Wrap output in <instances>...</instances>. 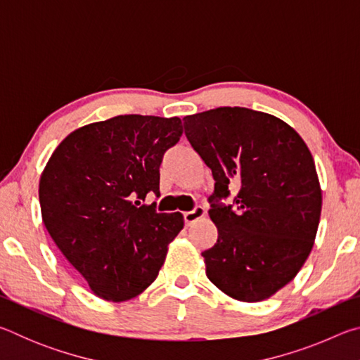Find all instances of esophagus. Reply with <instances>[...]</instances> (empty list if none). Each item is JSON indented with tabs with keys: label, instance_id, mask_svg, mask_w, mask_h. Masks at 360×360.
<instances>
[{
	"label": "esophagus",
	"instance_id": "1",
	"mask_svg": "<svg viewBox=\"0 0 360 360\" xmlns=\"http://www.w3.org/2000/svg\"><path fill=\"white\" fill-rule=\"evenodd\" d=\"M205 208L203 206H195V208L192 211H186L184 212V222L187 225L193 224L195 221H198V219H202L205 216Z\"/></svg>",
	"mask_w": 360,
	"mask_h": 360
}]
</instances>
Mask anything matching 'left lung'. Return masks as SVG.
Here are the masks:
<instances>
[{
  "label": "left lung",
  "instance_id": "1",
  "mask_svg": "<svg viewBox=\"0 0 360 360\" xmlns=\"http://www.w3.org/2000/svg\"><path fill=\"white\" fill-rule=\"evenodd\" d=\"M188 143L211 168L216 245L202 252L206 276L240 302L270 298L311 252L322 192L302 136L275 115L216 108L184 117ZM234 205L218 202L233 187Z\"/></svg>",
  "mask_w": 360,
  "mask_h": 360
}]
</instances>
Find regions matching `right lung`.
<instances>
[{"label":"right lung","instance_id":"obj_1","mask_svg":"<svg viewBox=\"0 0 360 360\" xmlns=\"http://www.w3.org/2000/svg\"><path fill=\"white\" fill-rule=\"evenodd\" d=\"M179 117L117 115L70 133L39 181L42 222L94 294L125 302L155 281L181 212L141 205L160 195L163 154L179 141Z\"/></svg>","mask_w":360,"mask_h":360}]
</instances>
